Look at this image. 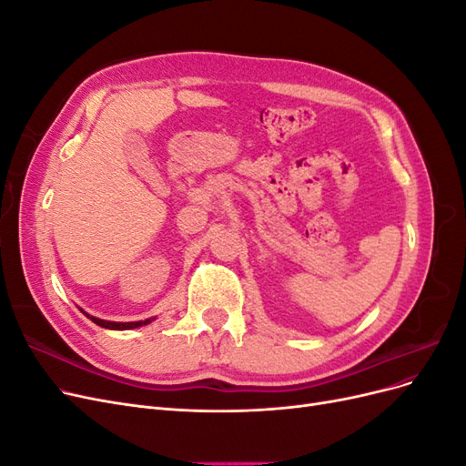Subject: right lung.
Here are the masks:
<instances>
[{
	"instance_id": "right-lung-1",
	"label": "right lung",
	"mask_w": 466,
	"mask_h": 466,
	"mask_svg": "<svg viewBox=\"0 0 466 466\" xmlns=\"http://www.w3.org/2000/svg\"><path fill=\"white\" fill-rule=\"evenodd\" d=\"M89 317V315H87ZM95 324H98V327L103 329H110V330H128V329H137L142 327V324H147L151 322L149 319L147 320H136V322H112V320H101V319H95V317H89Z\"/></svg>"
}]
</instances>
